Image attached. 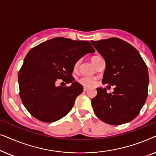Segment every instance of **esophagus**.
Listing matches in <instances>:
<instances>
[{"label": "esophagus", "instance_id": "obj_1", "mask_svg": "<svg viewBox=\"0 0 156 156\" xmlns=\"http://www.w3.org/2000/svg\"><path fill=\"white\" fill-rule=\"evenodd\" d=\"M83 90H84V91H86L88 90V88H87V87H84V88H83Z\"/></svg>", "mask_w": 156, "mask_h": 156}]
</instances>
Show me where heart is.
<instances>
[{
  "instance_id": "b5f03b06",
  "label": "heart",
  "mask_w": 156,
  "mask_h": 156,
  "mask_svg": "<svg viewBox=\"0 0 156 156\" xmlns=\"http://www.w3.org/2000/svg\"><path fill=\"white\" fill-rule=\"evenodd\" d=\"M97 58H99V57L97 56L93 57L92 58H91V62H92V63H94V62ZM79 64H80V61H76L74 66V69H76V68L78 67ZM79 82L85 87H92L93 85L95 84L94 79H93L92 77H90V76H82V77L79 80Z\"/></svg>"
}]
</instances>
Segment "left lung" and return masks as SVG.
I'll use <instances>...</instances> for the list:
<instances>
[{"label":"left lung","instance_id":"left-lung-1","mask_svg":"<svg viewBox=\"0 0 156 156\" xmlns=\"http://www.w3.org/2000/svg\"><path fill=\"white\" fill-rule=\"evenodd\" d=\"M91 43L106 62L102 84L114 86V92L97 88L91 100L96 116L111 125L136 118L148 97V72L139 52L124 40L111 37Z\"/></svg>","mask_w":156,"mask_h":156}]
</instances>
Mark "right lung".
<instances>
[{"mask_svg":"<svg viewBox=\"0 0 156 156\" xmlns=\"http://www.w3.org/2000/svg\"><path fill=\"white\" fill-rule=\"evenodd\" d=\"M94 49L88 41L55 37L42 42L27 53L18 73L20 97L35 119L52 123L66 116L83 87L74 82V64ZM62 79L69 87H57Z\"/></svg>","mask_w":156,"mask_h":156,"instance_id":"obj_1","label":"right lung"}]
</instances>
